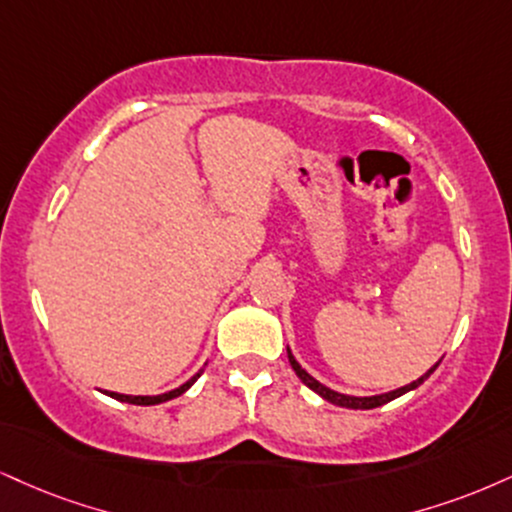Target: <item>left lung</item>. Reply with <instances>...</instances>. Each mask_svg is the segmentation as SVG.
<instances>
[{
	"mask_svg": "<svg viewBox=\"0 0 512 512\" xmlns=\"http://www.w3.org/2000/svg\"><path fill=\"white\" fill-rule=\"evenodd\" d=\"M286 353H288V362H291L293 372L298 374V379L303 381V384L307 386V389H312V391L317 393V396H322L324 400H329V403L338 405V408H350V410H372V408H379V405L389 403V400L398 398V396H403V393L415 391L417 386L424 384V381H427L429 377H432L434 369L439 367V362H441V360H439V362H436L434 367H429L427 372H424L420 379L410 381V384L400 386V389H396V391H389V393H377V396H348V393H338V391H334V389H329V386H324L322 381H317L315 377H312V374H307L305 369L300 367V362L295 360V357H293L291 348H286Z\"/></svg>",
	"mask_w": 512,
	"mask_h": 512,
	"instance_id": "1",
	"label": "left lung"
}]
</instances>
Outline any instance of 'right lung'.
Returning <instances> with one entry per match:
<instances>
[{"label": "right lung", "instance_id": "right-lung-1", "mask_svg": "<svg viewBox=\"0 0 512 512\" xmlns=\"http://www.w3.org/2000/svg\"><path fill=\"white\" fill-rule=\"evenodd\" d=\"M200 374H202V369L195 374V377H190V379L186 381V384H181V386H178V389L169 391V393H159V396H128V393H116V391H104V393H107V396L116 398V400H121V403H131V405H159V403H166V400H171V398L183 396V393H186V391L190 389V386H193L195 381L200 379Z\"/></svg>", "mask_w": 512, "mask_h": 512}]
</instances>
